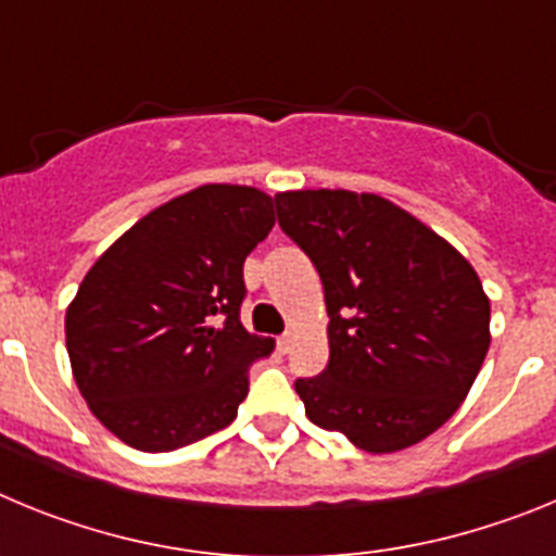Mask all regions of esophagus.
Here are the masks:
<instances>
[{"mask_svg": "<svg viewBox=\"0 0 556 556\" xmlns=\"http://www.w3.org/2000/svg\"><path fill=\"white\" fill-rule=\"evenodd\" d=\"M292 345H294V337L289 331L283 333V337H278V351H281V353L292 351Z\"/></svg>", "mask_w": 556, "mask_h": 556, "instance_id": "obj_1", "label": "esophagus"}]
</instances>
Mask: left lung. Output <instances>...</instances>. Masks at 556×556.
<instances>
[{
  "label": "left lung",
  "instance_id": "1",
  "mask_svg": "<svg viewBox=\"0 0 556 556\" xmlns=\"http://www.w3.org/2000/svg\"><path fill=\"white\" fill-rule=\"evenodd\" d=\"M275 208L320 273L331 317L328 367L294 381L308 420L367 454L434 434L490 348V301L468 258L378 194L281 191Z\"/></svg>",
  "mask_w": 556,
  "mask_h": 556
}]
</instances>
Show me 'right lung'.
<instances>
[{
  "label": "right lung",
  "mask_w": 556,
  "mask_h": 556,
  "mask_svg": "<svg viewBox=\"0 0 556 556\" xmlns=\"http://www.w3.org/2000/svg\"><path fill=\"white\" fill-rule=\"evenodd\" d=\"M275 225L253 186L191 189L122 233L66 308V351L88 409L130 448L161 454L225 429L248 370L275 342L239 320L250 250Z\"/></svg>",
  "instance_id": "right-lung-1"
}]
</instances>
